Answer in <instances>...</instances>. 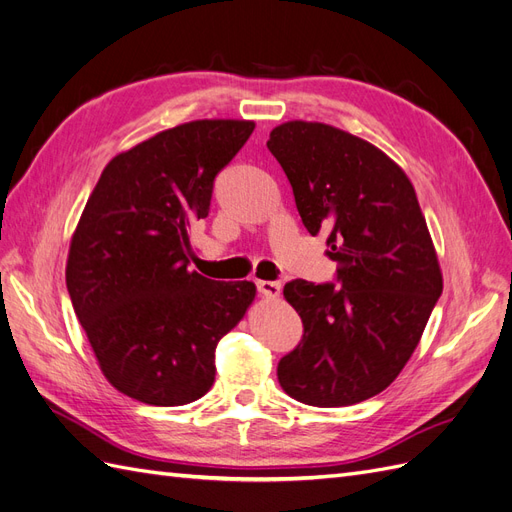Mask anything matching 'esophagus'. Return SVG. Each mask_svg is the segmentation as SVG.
<instances>
[{
  "label": "esophagus",
  "instance_id": "34e87169",
  "mask_svg": "<svg viewBox=\"0 0 512 512\" xmlns=\"http://www.w3.org/2000/svg\"><path fill=\"white\" fill-rule=\"evenodd\" d=\"M256 286H258V292H260L265 299H277V297H280V292H282V286L277 284V282L262 280V282H258Z\"/></svg>",
  "mask_w": 512,
  "mask_h": 512
}]
</instances>
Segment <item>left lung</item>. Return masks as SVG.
<instances>
[{
    "instance_id": "obj_1",
    "label": "left lung",
    "mask_w": 512,
    "mask_h": 512,
    "mask_svg": "<svg viewBox=\"0 0 512 512\" xmlns=\"http://www.w3.org/2000/svg\"><path fill=\"white\" fill-rule=\"evenodd\" d=\"M267 147L309 235H329L342 284L284 286L303 339L277 365V380L307 406L359 404L406 367L442 294L425 215L401 166L350 132L294 119L271 130Z\"/></svg>"
}]
</instances>
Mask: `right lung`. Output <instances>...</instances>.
Instances as JSON below:
<instances>
[{
	"mask_svg": "<svg viewBox=\"0 0 512 512\" xmlns=\"http://www.w3.org/2000/svg\"><path fill=\"white\" fill-rule=\"evenodd\" d=\"M256 123L196 119L106 164L70 239L72 307L115 389L183 406L215 380V348L256 297L252 282L190 271V226L207 218L213 179Z\"/></svg>",
	"mask_w": 512,
	"mask_h": 512,
	"instance_id": "1",
	"label": "right lung"
}]
</instances>
